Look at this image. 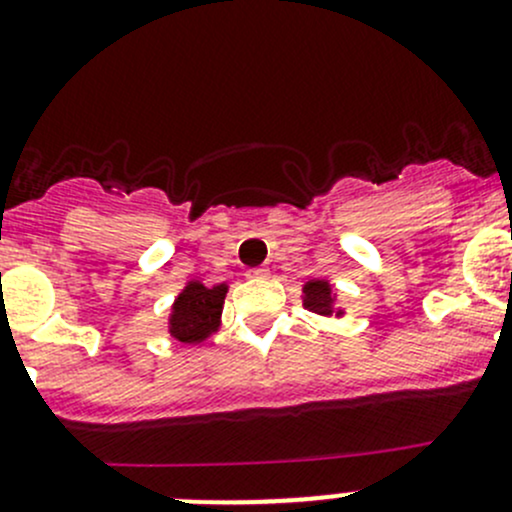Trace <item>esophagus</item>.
<instances>
[{
  "label": "esophagus",
  "instance_id": "esophagus-1",
  "mask_svg": "<svg viewBox=\"0 0 512 512\" xmlns=\"http://www.w3.org/2000/svg\"><path fill=\"white\" fill-rule=\"evenodd\" d=\"M267 275H270L267 267H252V270H247V277H250V280H265Z\"/></svg>",
  "mask_w": 512,
  "mask_h": 512
}]
</instances>
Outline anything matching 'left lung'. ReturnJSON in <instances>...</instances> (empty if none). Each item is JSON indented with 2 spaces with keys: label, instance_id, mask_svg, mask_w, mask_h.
<instances>
[{
  "label": "left lung",
  "instance_id": "8db88e82",
  "mask_svg": "<svg viewBox=\"0 0 512 512\" xmlns=\"http://www.w3.org/2000/svg\"><path fill=\"white\" fill-rule=\"evenodd\" d=\"M302 307L324 319H342L347 314V309L339 304V294L334 292L332 282L322 280V277H314V280L304 282Z\"/></svg>",
  "mask_w": 512,
  "mask_h": 512
}]
</instances>
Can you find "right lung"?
<instances>
[{
	"label": "right lung",
	"mask_w": 512,
	"mask_h": 512,
	"mask_svg": "<svg viewBox=\"0 0 512 512\" xmlns=\"http://www.w3.org/2000/svg\"><path fill=\"white\" fill-rule=\"evenodd\" d=\"M227 282L223 285H203L200 280H188L173 299L168 312V334L180 344L208 342L213 334L220 332L223 324V304L227 294Z\"/></svg>",
	"instance_id": "add662e5"
}]
</instances>
